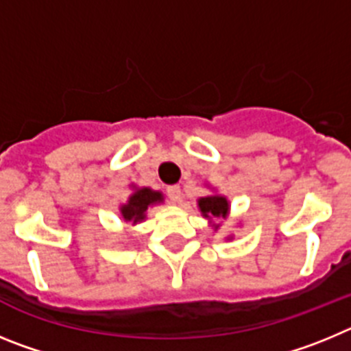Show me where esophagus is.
Here are the masks:
<instances>
[{
  "instance_id": "esophagus-1",
  "label": "esophagus",
  "mask_w": 351,
  "mask_h": 351,
  "mask_svg": "<svg viewBox=\"0 0 351 351\" xmlns=\"http://www.w3.org/2000/svg\"><path fill=\"white\" fill-rule=\"evenodd\" d=\"M167 193H169V197H170V200H172V202H179V200H181V186H178V184H173V186H169V188H167Z\"/></svg>"
}]
</instances>
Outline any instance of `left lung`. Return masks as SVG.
<instances>
[{"label":"left lung","mask_w":351,"mask_h":351,"mask_svg":"<svg viewBox=\"0 0 351 351\" xmlns=\"http://www.w3.org/2000/svg\"><path fill=\"white\" fill-rule=\"evenodd\" d=\"M197 204L204 218L209 219L214 232L219 230L221 223H214L213 218L226 219L228 218V214H230V202H228V198H226L225 195L213 193V195H207V197H200L197 200ZM228 239H232V235Z\"/></svg>","instance_id":"1"}]
</instances>
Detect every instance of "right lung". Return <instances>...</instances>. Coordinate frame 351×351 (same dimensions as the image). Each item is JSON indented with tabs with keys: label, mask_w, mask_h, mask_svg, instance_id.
Returning a JSON list of instances; mask_svg holds the SVG:
<instances>
[{
	"label": "right lung",
	"mask_w": 351,
	"mask_h": 351,
	"mask_svg": "<svg viewBox=\"0 0 351 351\" xmlns=\"http://www.w3.org/2000/svg\"><path fill=\"white\" fill-rule=\"evenodd\" d=\"M165 200L161 191L147 188V186H137L132 184V195L128 197L125 204L119 206V214L123 223H132V225H138L147 216L149 207L156 206Z\"/></svg>",
	"instance_id": "right-lung-1"
}]
</instances>
